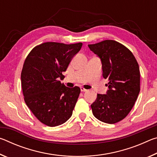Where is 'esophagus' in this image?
<instances>
[{
	"instance_id": "obj_1",
	"label": "esophagus",
	"mask_w": 157,
	"mask_h": 157,
	"mask_svg": "<svg viewBox=\"0 0 157 157\" xmlns=\"http://www.w3.org/2000/svg\"><path fill=\"white\" fill-rule=\"evenodd\" d=\"M80 90H81V91H82V92H85V91H87V90H86V89H84V87H81V88H80Z\"/></svg>"
}]
</instances>
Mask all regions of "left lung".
Returning <instances> with one entry per match:
<instances>
[{"label":"left lung","mask_w":157,"mask_h":157,"mask_svg":"<svg viewBox=\"0 0 157 157\" xmlns=\"http://www.w3.org/2000/svg\"><path fill=\"white\" fill-rule=\"evenodd\" d=\"M100 58L102 76L108 79L106 94H98L91 105L98 120L114 124L128 115L140 92V70L136 58L124 45L113 40L89 44Z\"/></svg>","instance_id":"left-lung-1"}]
</instances>
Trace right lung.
Listing matches in <instances>:
<instances>
[{"label": "right lung", "instance_id": "obj_1", "mask_svg": "<svg viewBox=\"0 0 157 157\" xmlns=\"http://www.w3.org/2000/svg\"><path fill=\"white\" fill-rule=\"evenodd\" d=\"M82 43L46 42L29 53L21 71V86L25 104L34 116L49 127L60 125L72 116L80 94L78 86L61 83L74 55Z\"/></svg>", "mask_w": 157, "mask_h": 157}]
</instances>
